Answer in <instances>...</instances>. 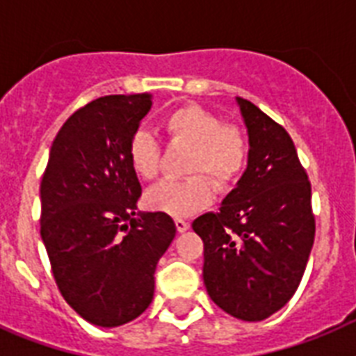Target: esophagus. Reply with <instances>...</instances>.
Returning <instances> with one entry per match:
<instances>
[{"label": "esophagus", "mask_w": 356, "mask_h": 356, "mask_svg": "<svg viewBox=\"0 0 356 356\" xmlns=\"http://www.w3.org/2000/svg\"><path fill=\"white\" fill-rule=\"evenodd\" d=\"M175 227H177L179 233H184V231H188L190 223L183 220V218H175Z\"/></svg>", "instance_id": "esophagus-1"}]
</instances>
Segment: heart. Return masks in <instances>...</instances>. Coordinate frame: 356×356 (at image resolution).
<instances>
[{"label": "heart", "mask_w": 356, "mask_h": 356, "mask_svg": "<svg viewBox=\"0 0 356 356\" xmlns=\"http://www.w3.org/2000/svg\"><path fill=\"white\" fill-rule=\"evenodd\" d=\"M162 133L170 144L190 145L186 156V179H166L147 190L145 205L168 216L183 218L205 209L214 188L227 190L245 168L249 145L242 129L222 123L209 108L186 103L162 118ZM129 166L140 179L151 181L161 172V145L147 131H134L127 144ZM209 177L210 181L206 179Z\"/></svg>", "instance_id": "heart-1"}]
</instances>
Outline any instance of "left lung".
I'll list each match as a JSON object with an SVG mask.
<instances>
[{
	"mask_svg": "<svg viewBox=\"0 0 356 356\" xmlns=\"http://www.w3.org/2000/svg\"><path fill=\"white\" fill-rule=\"evenodd\" d=\"M249 134L248 168L218 212L192 227L201 236L203 281L214 303L243 321L282 309L298 290L314 243L310 181L286 129L236 97Z\"/></svg>",
	"mask_w": 356,
	"mask_h": 356,
	"instance_id": "left-lung-1",
	"label": "left lung"
}]
</instances>
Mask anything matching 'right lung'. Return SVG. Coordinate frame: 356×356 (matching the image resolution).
I'll use <instances>...</instances> for the list:
<instances>
[{
    "label": "right lung",
    "instance_id": "add662e5",
    "mask_svg": "<svg viewBox=\"0 0 356 356\" xmlns=\"http://www.w3.org/2000/svg\"><path fill=\"white\" fill-rule=\"evenodd\" d=\"M151 94L97 97L53 140L40 183V236L66 303L99 327L138 318L155 292L156 262L175 236L164 212L136 214L142 194L127 144Z\"/></svg>",
    "mask_w": 356,
    "mask_h": 356
}]
</instances>
